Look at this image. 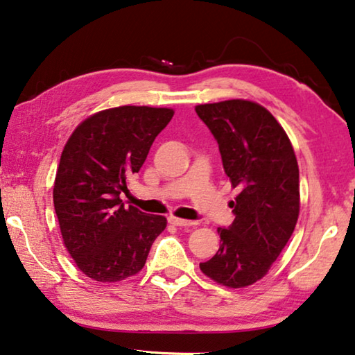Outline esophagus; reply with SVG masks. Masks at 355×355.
I'll return each instance as SVG.
<instances>
[{"instance_id": "obj_1", "label": "esophagus", "mask_w": 355, "mask_h": 355, "mask_svg": "<svg viewBox=\"0 0 355 355\" xmlns=\"http://www.w3.org/2000/svg\"><path fill=\"white\" fill-rule=\"evenodd\" d=\"M168 223L173 224V226L177 227H191V226H196V221H187V219H182V218H175V216H168Z\"/></svg>"}]
</instances>
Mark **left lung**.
<instances>
[{
	"label": "left lung",
	"mask_w": 355,
	"mask_h": 355,
	"mask_svg": "<svg viewBox=\"0 0 355 355\" xmlns=\"http://www.w3.org/2000/svg\"><path fill=\"white\" fill-rule=\"evenodd\" d=\"M196 114L215 137L224 172L240 191L229 204L234 223L218 229L221 245L200 270L227 288H245L267 275L295 229V153L275 116L251 101L202 104Z\"/></svg>",
	"instance_id": "1"
}]
</instances>
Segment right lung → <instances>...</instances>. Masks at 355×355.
Segmentation results:
<instances>
[{
    "mask_svg": "<svg viewBox=\"0 0 355 355\" xmlns=\"http://www.w3.org/2000/svg\"><path fill=\"white\" fill-rule=\"evenodd\" d=\"M172 109L123 105L78 125L61 153L53 187L61 235L87 277L115 283L144 268L166 218L128 208L120 199L147 159Z\"/></svg>",
    "mask_w": 355,
    "mask_h": 355,
    "instance_id": "obj_1",
    "label": "right lung"
}]
</instances>
